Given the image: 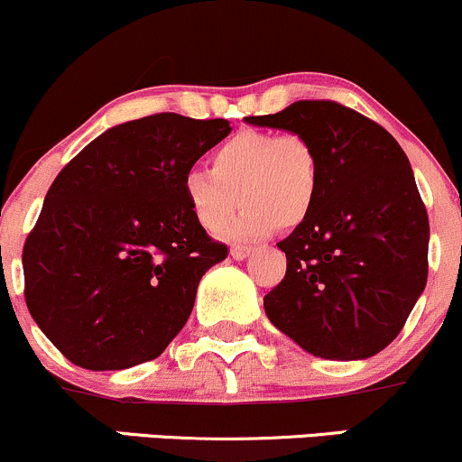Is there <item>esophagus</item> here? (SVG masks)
<instances>
[{
  "label": "esophagus",
  "mask_w": 462,
  "mask_h": 462,
  "mask_svg": "<svg viewBox=\"0 0 462 462\" xmlns=\"http://www.w3.org/2000/svg\"><path fill=\"white\" fill-rule=\"evenodd\" d=\"M250 247H243V245H235V247H232V250H230V256L232 258H235V261H243V258H247V256H250Z\"/></svg>",
  "instance_id": "esophagus-1"
}]
</instances>
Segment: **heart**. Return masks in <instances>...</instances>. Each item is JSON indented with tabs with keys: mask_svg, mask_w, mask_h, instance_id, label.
<instances>
[{
	"mask_svg": "<svg viewBox=\"0 0 462 462\" xmlns=\"http://www.w3.org/2000/svg\"><path fill=\"white\" fill-rule=\"evenodd\" d=\"M210 169L186 171L181 190L192 219L208 232L226 226L245 201L241 215L223 230L230 241H258L278 227L305 223L320 195V160L302 135L239 131L210 155Z\"/></svg>",
	"mask_w": 462,
	"mask_h": 462,
	"instance_id": "heart-1",
	"label": "heart"
}]
</instances>
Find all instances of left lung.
Listing matches in <instances>:
<instances>
[{
    "label": "left lung",
    "instance_id": "1",
    "mask_svg": "<svg viewBox=\"0 0 462 462\" xmlns=\"http://www.w3.org/2000/svg\"><path fill=\"white\" fill-rule=\"evenodd\" d=\"M245 123L302 135L320 160L311 215L278 243L287 272L263 298L267 318L316 357H373L428 282L430 221L408 157L383 126L331 100Z\"/></svg>",
    "mask_w": 462,
    "mask_h": 462
}]
</instances>
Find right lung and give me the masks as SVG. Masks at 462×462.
<instances>
[{
	"label": "right lung",
	"mask_w": 462,
	"mask_h": 462,
	"mask_svg": "<svg viewBox=\"0 0 462 462\" xmlns=\"http://www.w3.org/2000/svg\"><path fill=\"white\" fill-rule=\"evenodd\" d=\"M230 131L146 116L100 134L52 181L23 245L25 305L76 366H138L184 328L227 250L192 219L181 181Z\"/></svg>",
	"instance_id": "right-lung-1"
}]
</instances>
